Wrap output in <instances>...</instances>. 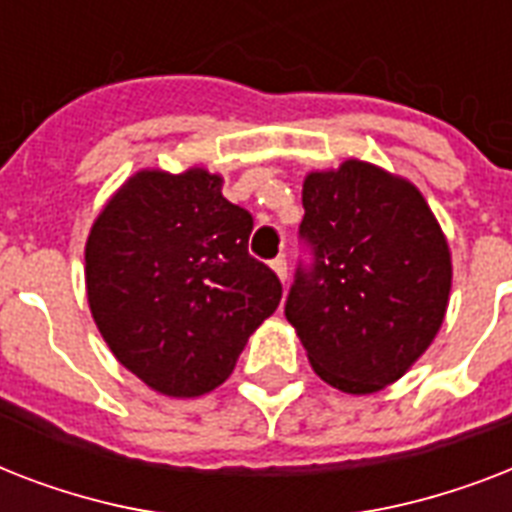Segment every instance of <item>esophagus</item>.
I'll return each mask as SVG.
<instances>
[{
	"label": "esophagus",
	"mask_w": 512,
	"mask_h": 512,
	"mask_svg": "<svg viewBox=\"0 0 512 512\" xmlns=\"http://www.w3.org/2000/svg\"><path fill=\"white\" fill-rule=\"evenodd\" d=\"M271 268H273V273H276V276L281 279V284H284V281H287V276H289L287 260H284V257H276V260L271 263Z\"/></svg>",
	"instance_id": "1"
}]
</instances>
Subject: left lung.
Listing matches in <instances>:
<instances>
[{"label": "left lung", "instance_id": "1", "mask_svg": "<svg viewBox=\"0 0 512 512\" xmlns=\"http://www.w3.org/2000/svg\"><path fill=\"white\" fill-rule=\"evenodd\" d=\"M303 207L316 265L297 271L284 313L321 380L369 396L436 340L452 292L449 241L412 180L361 159L308 172Z\"/></svg>", "mask_w": 512, "mask_h": 512}]
</instances>
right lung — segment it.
Returning a JSON list of instances; mask_svg holds the SVG:
<instances>
[{"mask_svg":"<svg viewBox=\"0 0 512 512\" xmlns=\"http://www.w3.org/2000/svg\"><path fill=\"white\" fill-rule=\"evenodd\" d=\"M252 215L204 167L127 177L84 244L95 327L151 390L199 398L231 377L249 335L279 308L281 281L249 257Z\"/></svg>","mask_w":512,"mask_h":512,"instance_id":"1","label":"right lung"}]
</instances>
